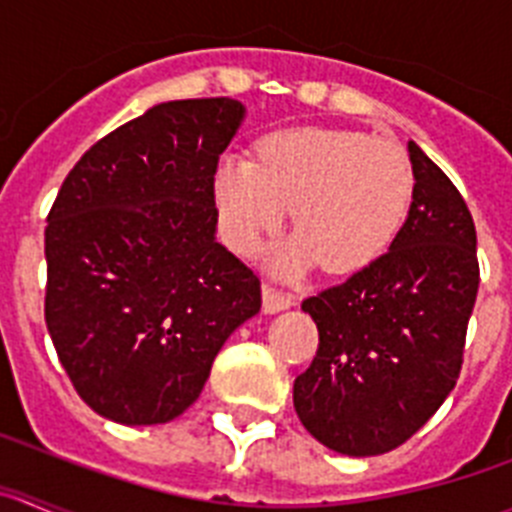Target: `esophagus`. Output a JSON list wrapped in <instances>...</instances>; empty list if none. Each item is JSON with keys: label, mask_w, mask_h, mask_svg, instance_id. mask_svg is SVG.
Returning a JSON list of instances; mask_svg holds the SVG:
<instances>
[{"label": "esophagus", "mask_w": 512, "mask_h": 512, "mask_svg": "<svg viewBox=\"0 0 512 512\" xmlns=\"http://www.w3.org/2000/svg\"><path fill=\"white\" fill-rule=\"evenodd\" d=\"M261 297H264V312H282L287 310V307L295 305V297L287 295V292H282V289L271 287V284H264V292H261Z\"/></svg>", "instance_id": "obj_1"}]
</instances>
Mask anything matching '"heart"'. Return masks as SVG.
Wrapping results in <instances>:
<instances>
[{
	"label": "heart",
	"instance_id": "b5f03b06",
	"mask_svg": "<svg viewBox=\"0 0 512 512\" xmlns=\"http://www.w3.org/2000/svg\"><path fill=\"white\" fill-rule=\"evenodd\" d=\"M410 194L402 148L354 130H279L261 138L256 164L228 156L215 171L220 233L233 251H253L292 210L300 238L277 253L287 274L312 261L330 274L369 266L400 230Z\"/></svg>",
	"mask_w": 512,
	"mask_h": 512
}]
</instances>
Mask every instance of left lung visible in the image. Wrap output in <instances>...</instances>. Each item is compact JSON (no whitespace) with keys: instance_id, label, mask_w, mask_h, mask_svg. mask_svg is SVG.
Here are the masks:
<instances>
[{"instance_id":"1","label":"left lung","mask_w":512,"mask_h":512,"mask_svg":"<svg viewBox=\"0 0 512 512\" xmlns=\"http://www.w3.org/2000/svg\"><path fill=\"white\" fill-rule=\"evenodd\" d=\"M413 202L390 251L307 297L318 354L295 379L310 436L377 456L418 433L454 390L479 287L477 230L451 179L408 143Z\"/></svg>"}]
</instances>
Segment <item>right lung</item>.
<instances>
[{"mask_svg": "<svg viewBox=\"0 0 512 512\" xmlns=\"http://www.w3.org/2000/svg\"><path fill=\"white\" fill-rule=\"evenodd\" d=\"M246 107L156 104L69 171L45 228V323L74 390L122 425L169 423L200 397L261 282L215 241V171Z\"/></svg>", "mask_w": 512, "mask_h": 512, "instance_id": "add662e5", "label": "right lung"}]
</instances>
